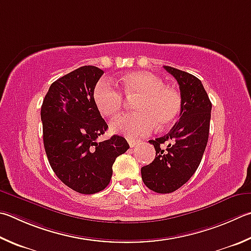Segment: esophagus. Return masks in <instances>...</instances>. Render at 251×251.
Instances as JSON below:
<instances>
[{"label":"esophagus","instance_id":"obj_1","mask_svg":"<svg viewBox=\"0 0 251 251\" xmlns=\"http://www.w3.org/2000/svg\"><path fill=\"white\" fill-rule=\"evenodd\" d=\"M127 141H128V144H129V147L130 148H133V147H135V146H137L140 141L139 140H136V139H131V138H127Z\"/></svg>","mask_w":251,"mask_h":251}]
</instances>
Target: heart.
Segmentation results:
<instances>
[{
  "mask_svg": "<svg viewBox=\"0 0 251 251\" xmlns=\"http://www.w3.org/2000/svg\"><path fill=\"white\" fill-rule=\"evenodd\" d=\"M123 91L135 102L136 113L126 114L112 122L115 133L129 138L140 137L170 126L181 110V95L176 90L165 86L163 81L150 72H130L123 76ZM93 100L99 112L105 117H114L124 105L121 90L107 80L99 81L94 88Z\"/></svg>",
  "mask_w": 251,
  "mask_h": 251,
  "instance_id": "1",
  "label": "heart"
}]
</instances>
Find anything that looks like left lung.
Returning <instances> with one entry per match:
<instances>
[{
	"mask_svg": "<svg viewBox=\"0 0 251 251\" xmlns=\"http://www.w3.org/2000/svg\"><path fill=\"white\" fill-rule=\"evenodd\" d=\"M163 68L179 84L180 118L167 135L149 140L156 149V158L141 168V179L153 192L171 193L190 180L202 160L208 140L212 103L197 76L169 66ZM166 142L167 147L161 149Z\"/></svg>",
	"mask_w": 251,
	"mask_h": 251,
	"instance_id": "8db88e82",
	"label": "left lung"
}]
</instances>
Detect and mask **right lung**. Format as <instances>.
I'll use <instances>...</instances> for the list:
<instances>
[{"mask_svg":"<svg viewBox=\"0 0 251 251\" xmlns=\"http://www.w3.org/2000/svg\"><path fill=\"white\" fill-rule=\"evenodd\" d=\"M104 74L94 66H83L50 85L40 117L48 161L67 186L82 194L106 188L113 163L129 145L122 136L98 143L107 129L93 100L94 88Z\"/></svg>","mask_w":251,"mask_h":251,"instance_id":"right-lung-1","label":"right lung"}]
</instances>
